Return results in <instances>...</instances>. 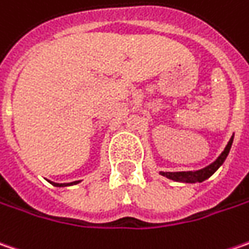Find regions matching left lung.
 Returning a JSON list of instances; mask_svg holds the SVG:
<instances>
[{
	"mask_svg": "<svg viewBox=\"0 0 249 249\" xmlns=\"http://www.w3.org/2000/svg\"><path fill=\"white\" fill-rule=\"evenodd\" d=\"M231 144H232V137H231V140L227 144V147L224 148V151L221 153V156L218 157L213 164H210L209 167L203 168L200 171H196V172H161V175L167 177L169 179L180 180V182H202V180L207 179L210 175H213L216 172V169L224 162V160L229 156Z\"/></svg>",
	"mask_w": 249,
	"mask_h": 249,
	"instance_id": "left-lung-1",
	"label": "left lung"
}]
</instances>
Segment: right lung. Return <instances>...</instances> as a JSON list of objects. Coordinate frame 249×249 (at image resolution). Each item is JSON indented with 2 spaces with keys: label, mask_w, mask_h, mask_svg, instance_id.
Segmentation results:
<instances>
[{
  "label": "right lung",
  "mask_w": 249,
  "mask_h": 249,
  "mask_svg": "<svg viewBox=\"0 0 249 249\" xmlns=\"http://www.w3.org/2000/svg\"><path fill=\"white\" fill-rule=\"evenodd\" d=\"M53 183V182H52ZM75 183H78V180H75V182H71V183H67V185H75ZM54 186H64L66 183H53Z\"/></svg>",
  "instance_id": "1"
}]
</instances>
